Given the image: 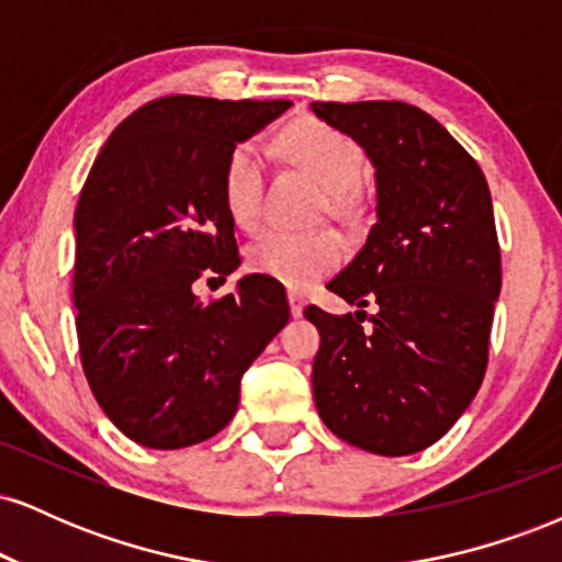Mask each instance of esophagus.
<instances>
[{
    "instance_id": "obj_1",
    "label": "esophagus",
    "mask_w": 562,
    "mask_h": 562,
    "mask_svg": "<svg viewBox=\"0 0 562 562\" xmlns=\"http://www.w3.org/2000/svg\"><path fill=\"white\" fill-rule=\"evenodd\" d=\"M288 303H290V314H293V317H301L303 306H306V301H303V295L299 293V290H290Z\"/></svg>"
}]
</instances>
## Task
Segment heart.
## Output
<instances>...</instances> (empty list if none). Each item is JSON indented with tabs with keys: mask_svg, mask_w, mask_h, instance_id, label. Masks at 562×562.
Listing matches in <instances>:
<instances>
[{
	"mask_svg": "<svg viewBox=\"0 0 562 562\" xmlns=\"http://www.w3.org/2000/svg\"><path fill=\"white\" fill-rule=\"evenodd\" d=\"M282 147L335 198L357 187L364 171L362 147L325 121L299 119L282 132ZM263 150L256 142H240L229 150L222 171L224 209L237 227H254L261 216ZM344 240L335 232L267 229L248 245L254 272L293 290L317 285L344 261Z\"/></svg>",
	"mask_w": 562,
	"mask_h": 562,
	"instance_id": "heart-1",
	"label": "heart"
}]
</instances>
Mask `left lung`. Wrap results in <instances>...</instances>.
Segmentation results:
<instances>
[{
	"label": "left lung",
	"instance_id": "left-lung-1",
	"mask_svg": "<svg viewBox=\"0 0 562 562\" xmlns=\"http://www.w3.org/2000/svg\"><path fill=\"white\" fill-rule=\"evenodd\" d=\"M312 111L362 147L378 200L362 250L327 285L359 312H303L319 330L314 404L351 447L415 454L460 420L486 372L502 288L492 192L465 147L420 108L370 100Z\"/></svg>",
	"mask_w": 562,
	"mask_h": 562
}]
</instances>
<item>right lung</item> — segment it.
Here are the masks:
<instances>
[{"instance_id":"1","label":"right lung","mask_w":562,"mask_h":562,"mask_svg":"<svg viewBox=\"0 0 562 562\" xmlns=\"http://www.w3.org/2000/svg\"><path fill=\"white\" fill-rule=\"evenodd\" d=\"M290 105L160 97L115 128L89 171L74 216L79 353L97 404L142 447L216 436L235 417L243 372L288 325L272 277L245 274L211 303L195 282L240 267L224 164Z\"/></svg>"}]
</instances>
